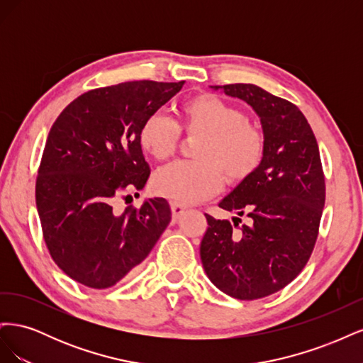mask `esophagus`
<instances>
[{
    "mask_svg": "<svg viewBox=\"0 0 363 363\" xmlns=\"http://www.w3.org/2000/svg\"><path fill=\"white\" fill-rule=\"evenodd\" d=\"M188 208H189V206L171 201V212H172V219H174V221H177V219L182 216V213L184 211H188Z\"/></svg>",
    "mask_w": 363,
    "mask_h": 363,
    "instance_id": "1",
    "label": "esophagus"
}]
</instances>
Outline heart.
Segmentation results:
<instances>
[{"mask_svg": "<svg viewBox=\"0 0 363 363\" xmlns=\"http://www.w3.org/2000/svg\"><path fill=\"white\" fill-rule=\"evenodd\" d=\"M196 136L194 160L177 162L155 174L151 188L175 203H195L212 196L227 180L244 183L260 168L267 155V139L239 107L212 94L183 100L177 118L151 115L139 128V148L157 162L175 155L180 135Z\"/></svg>", "mask_w": 363, "mask_h": 363, "instance_id": "obj_1", "label": "heart"}]
</instances>
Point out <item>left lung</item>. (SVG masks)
<instances>
[{"mask_svg":"<svg viewBox=\"0 0 363 363\" xmlns=\"http://www.w3.org/2000/svg\"><path fill=\"white\" fill-rule=\"evenodd\" d=\"M218 89V86H216ZM260 116L267 155L257 172L219 207L250 218L235 228L206 213L200 256L207 277L238 300H257L283 289L311 259L325 203V180L316 138L301 111L251 83L225 84Z\"/></svg>","mask_w":363,"mask_h":363,"instance_id":"8db88e82","label":"left lung"}]
</instances>
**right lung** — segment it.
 I'll use <instances>...</instances> for the list:
<instances>
[{
    "label": "right lung",
    "instance_id": "right-lung-1",
    "mask_svg": "<svg viewBox=\"0 0 363 363\" xmlns=\"http://www.w3.org/2000/svg\"><path fill=\"white\" fill-rule=\"evenodd\" d=\"M183 84L139 80L98 87L54 121L36 177L42 235L56 265L87 288H111L133 272L171 221L164 199L123 213L113 203L144 189L151 169L139 128Z\"/></svg>",
    "mask_w": 363,
    "mask_h": 363
}]
</instances>
